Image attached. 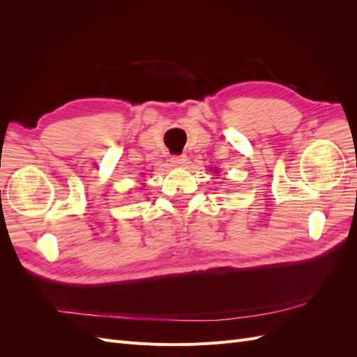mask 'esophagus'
<instances>
[{
    "label": "esophagus",
    "mask_w": 357,
    "mask_h": 357,
    "mask_svg": "<svg viewBox=\"0 0 357 357\" xmlns=\"http://www.w3.org/2000/svg\"><path fill=\"white\" fill-rule=\"evenodd\" d=\"M188 156L186 155H180V156H172L171 158V164L172 167H183L186 164Z\"/></svg>",
    "instance_id": "1"
}]
</instances>
